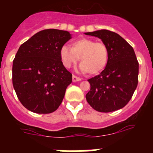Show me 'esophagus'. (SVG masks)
Segmentation results:
<instances>
[{
	"mask_svg": "<svg viewBox=\"0 0 153 153\" xmlns=\"http://www.w3.org/2000/svg\"><path fill=\"white\" fill-rule=\"evenodd\" d=\"M81 78H79V77H77L76 75H72V81H74V82H75V81H81Z\"/></svg>",
	"mask_w": 153,
	"mask_h": 153,
	"instance_id": "1",
	"label": "esophagus"
}]
</instances>
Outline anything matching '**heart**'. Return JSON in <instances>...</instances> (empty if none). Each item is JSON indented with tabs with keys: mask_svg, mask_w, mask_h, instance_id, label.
<instances>
[{
	"mask_svg": "<svg viewBox=\"0 0 153 153\" xmlns=\"http://www.w3.org/2000/svg\"><path fill=\"white\" fill-rule=\"evenodd\" d=\"M60 57L63 65L67 69L79 60L81 72L95 75L105 68L109 50L103 42H95L92 39L83 38L74 41L72 47L62 46L60 49Z\"/></svg>",
	"mask_w": 153,
	"mask_h": 153,
	"instance_id": "1",
	"label": "heart"
}]
</instances>
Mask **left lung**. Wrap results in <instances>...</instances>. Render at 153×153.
Masks as SVG:
<instances>
[{"instance_id": "left-lung-1", "label": "left lung", "mask_w": 153, "mask_h": 153, "mask_svg": "<svg viewBox=\"0 0 153 153\" xmlns=\"http://www.w3.org/2000/svg\"><path fill=\"white\" fill-rule=\"evenodd\" d=\"M85 35L99 38L109 50L105 69L88 79L91 87L86 101L98 112L121 109L130 101L138 82V61L133 48L118 34L107 29Z\"/></svg>"}]
</instances>
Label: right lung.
<instances>
[{"mask_svg":"<svg viewBox=\"0 0 153 153\" xmlns=\"http://www.w3.org/2000/svg\"><path fill=\"white\" fill-rule=\"evenodd\" d=\"M70 38L67 31L44 29L18 49L12 84L20 102L31 112L51 113L61 105L72 75L63 65L60 49Z\"/></svg>","mask_w":153,"mask_h":153,"instance_id":"obj_1","label":"right lung"}]
</instances>
